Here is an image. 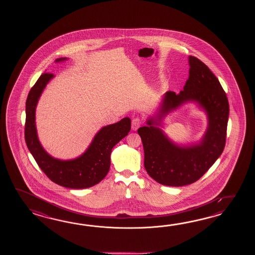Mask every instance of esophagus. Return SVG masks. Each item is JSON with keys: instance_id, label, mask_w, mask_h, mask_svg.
<instances>
[{"instance_id": "obj_1", "label": "esophagus", "mask_w": 255, "mask_h": 255, "mask_svg": "<svg viewBox=\"0 0 255 255\" xmlns=\"http://www.w3.org/2000/svg\"><path fill=\"white\" fill-rule=\"evenodd\" d=\"M141 125V121L138 118H135L134 120H132V125H131V128H132V130H137V128L140 127Z\"/></svg>"}]
</instances>
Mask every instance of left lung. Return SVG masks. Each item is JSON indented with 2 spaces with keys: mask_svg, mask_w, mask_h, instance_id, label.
<instances>
[{
  "mask_svg": "<svg viewBox=\"0 0 255 255\" xmlns=\"http://www.w3.org/2000/svg\"><path fill=\"white\" fill-rule=\"evenodd\" d=\"M189 79L179 94L164 95L157 114L137 129L144 147V166L157 182L180 187L201 178L222 155L225 146L229 102L226 94L212 71L195 56H189ZM189 102L197 104L207 113L208 127L200 142L179 145L158 127L163 118Z\"/></svg>",
  "mask_w": 255,
  "mask_h": 255,
  "instance_id": "1",
  "label": "left lung"
}]
</instances>
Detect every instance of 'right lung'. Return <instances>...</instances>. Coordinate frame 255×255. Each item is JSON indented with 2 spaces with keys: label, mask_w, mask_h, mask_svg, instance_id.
<instances>
[{
  "label": "right lung",
  "mask_w": 255,
  "mask_h": 255,
  "mask_svg": "<svg viewBox=\"0 0 255 255\" xmlns=\"http://www.w3.org/2000/svg\"><path fill=\"white\" fill-rule=\"evenodd\" d=\"M67 60H55L56 63ZM53 74L43 73L28 94L24 136L29 151L40 168L54 183L69 189H87L98 184L109 173L112 148L128 134L131 120L125 118L112 125L103 127L94 136L91 144L81 156L62 160L49 155L41 145L35 125V110L43 89L54 78Z\"/></svg>",
  "instance_id": "add662e5"
}]
</instances>
